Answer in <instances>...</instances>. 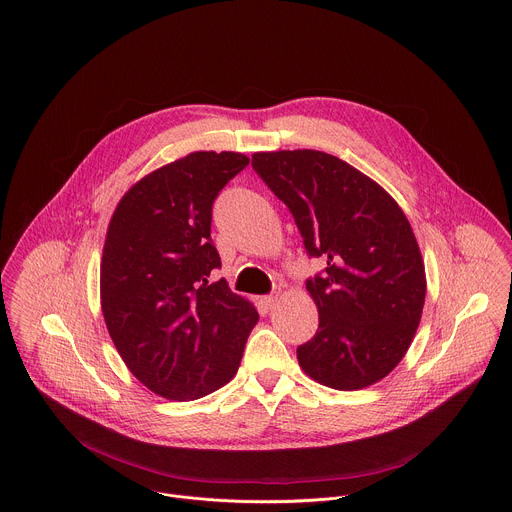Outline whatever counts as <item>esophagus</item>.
<instances>
[{"instance_id": "34e87169", "label": "esophagus", "mask_w": 512, "mask_h": 512, "mask_svg": "<svg viewBox=\"0 0 512 512\" xmlns=\"http://www.w3.org/2000/svg\"><path fill=\"white\" fill-rule=\"evenodd\" d=\"M277 299H279V295H277V293H275V295H265V297L261 299V303L269 309V307H273V305H275V301H277Z\"/></svg>"}]
</instances>
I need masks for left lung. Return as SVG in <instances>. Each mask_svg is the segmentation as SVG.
Here are the masks:
<instances>
[{
  "label": "left lung",
  "mask_w": 512,
  "mask_h": 512,
  "mask_svg": "<svg viewBox=\"0 0 512 512\" xmlns=\"http://www.w3.org/2000/svg\"><path fill=\"white\" fill-rule=\"evenodd\" d=\"M251 164L287 205L307 255L325 261L305 281L319 325L297 348L299 366L333 390L376 384L408 352L426 297L406 215L378 183L327 152H255Z\"/></svg>",
  "instance_id": "left-lung-1"
}]
</instances>
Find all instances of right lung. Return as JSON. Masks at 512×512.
Segmentation results:
<instances>
[{"label": "right lung", "mask_w": 512, "mask_h": 512, "mask_svg": "<svg viewBox=\"0 0 512 512\" xmlns=\"http://www.w3.org/2000/svg\"><path fill=\"white\" fill-rule=\"evenodd\" d=\"M249 164L239 152H193L138 181L108 225L102 313L128 370L154 394L197 400L241 364L259 313L215 279L213 203Z\"/></svg>", "instance_id": "add662e5"}]
</instances>
